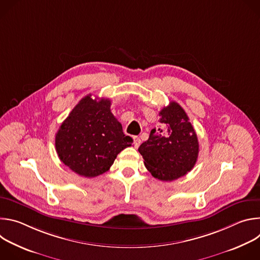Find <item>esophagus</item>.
I'll list each match as a JSON object with an SVG mask.
<instances>
[{
    "mask_svg": "<svg viewBox=\"0 0 260 260\" xmlns=\"http://www.w3.org/2000/svg\"><path fill=\"white\" fill-rule=\"evenodd\" d=\"M134 143H135V147L136 148H138L139 146H140V144H141V140H140V138L139 137H134Z\"/></svg>",
    "mask_w": 260,
    "mask_h": 260,
    "instance_id": "obj_1",
    "label": "esophagus"
}]
</instances>
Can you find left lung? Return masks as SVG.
I'll use <instances>...</instances> for the list:
<instances>
[{
    "instance_id": "8db88e82",
    "label": "left lung",
    "mask_w": 260,
    "mask_h": 260,
    "mask_svg": "<svg viewBox=\"0 0 260 260\" xmlns=\"http://www.w3.org/2000/svg\"><path fill=\"white\" fill-rule=\"evenodd\" d=\"M159 126L150 132L139 152L151 175L161 181H174L190 172L199 156L200 146L187 114L176 102L159 112Z\"/></svg>"
}]
</instances>
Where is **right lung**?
Masks as SVG:
<instances>
[{"label": "right lung", "mask_w": 260, "mask_h": 260, "mask_svg": "<svg viewBox=\"0 0 260 260\" xmlns=\"http://www.w3.org/2000/svg\"><path fill=\"white\" fill-rule=\"evenodd\" d=\"M110 107L109 99L93 100L88 94L71 111L56 133L59 159L80 176L92 178L104 174L118 153L133 144Z\"/></svg>", "instance_id": "obj_1"}]
</instances>
